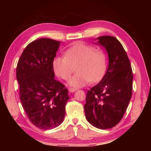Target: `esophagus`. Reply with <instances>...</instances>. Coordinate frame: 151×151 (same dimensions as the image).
Returning <instances> with one entry per match:
<instances>
[{
	"label": "esophagus",
	"instance_id": "esophagus-1",
	"mask_svg": "<svg viewBox=\"0 0 151 151\" xmlns=\"http://www.w3.org/2000/svg\"><path fill=\"white\" fill-rule=\"evenodd\" d=\"M76 91V88H68V91L70 92V93H74V92H75Z\"/></svg>",
	"mask_w": 151,
	"mask_h": 151
}]
</instances>
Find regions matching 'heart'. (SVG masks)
Here are the masks:
<instances>
[{"mask_svg": "<svg viewBox=\"0 0 151 151\" xmlns=\"http://www.w3.org/2000/svg\"><path fill=\"white\" fill-rule=\"evenodd\" d=\"M75 65L76 74L68 81V85L83 87L89 81L96 82L102 78L106 68V57L102 51L79 42L65 50V57H56L52 61L55 73L64 80L69 78Z\"/></svg>", "mask_w": 151, "mask_h": 151, "instance_id": "heart-1", "label": "heart"}]
</instances>
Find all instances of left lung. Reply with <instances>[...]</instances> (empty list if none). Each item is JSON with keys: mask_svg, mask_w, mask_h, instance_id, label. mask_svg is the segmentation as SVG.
<instances>
[{"mask_svg": "<svg viewBox=\"0 0 151 151\" xmlns=\"http://www.w3.org/2000/svg\"><path fill=\"white\" fill-rule=\"evenodd\" d=\"M96 44L106 50L109 66L99 83L87 91L84 105L87 121L108 129L121 121L132 96V71L123 47L114 37H97Z\"/></svg>", "mask_w": 151, "mask_h": 151, "instance_id": "left-lung-1", "label": "left lung"}]
</instances>
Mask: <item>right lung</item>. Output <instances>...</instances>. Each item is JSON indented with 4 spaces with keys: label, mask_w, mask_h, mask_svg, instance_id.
Listing matches in <instances>:
<instances>
[{
    "label": "right lung",
    "mask_w": 151,
    "mask_h": 151,
    "mask_svg": "<svg viewBox=\"0 0 151 151\" xmlns=\"http://www.w3.org/2000/svg\"><path fill=\"white\" fill-rule=\"evenodd\" d=\"M60 42L42 38L30 42L17 67L20 100L28 118L40 129L50 130L62 123L69 96L68 89L56 81L52 61Z\"/></svg>",
    "instance_id": "1"
}]
</instances>
